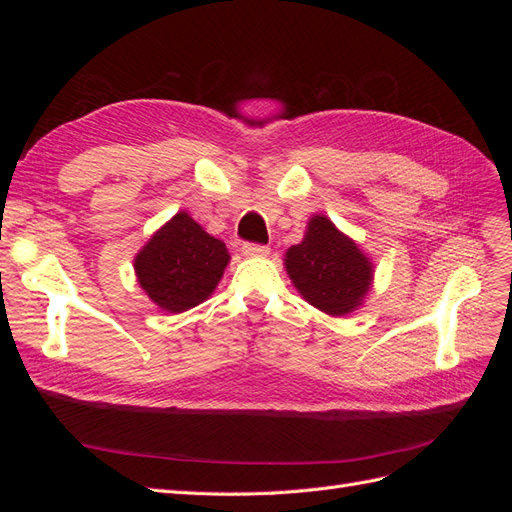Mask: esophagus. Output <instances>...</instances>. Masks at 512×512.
I'll return each instance as SVG.
<instances>
[{"mask_svg":"<svg viewBox=\"0 0 512 512\" xmlns=\"http://www.w3.org/2000/svg\"><path fill=\"white\" fill-rule=\"evenodd\" d=\"M241 252H243V256H247V258L267 256V254H269V245H258V243H243Z\"/></svg>","mask_w":512,"mask_h":512,"instance_id":"obj_1","label":"esophagus"}]
</instances>
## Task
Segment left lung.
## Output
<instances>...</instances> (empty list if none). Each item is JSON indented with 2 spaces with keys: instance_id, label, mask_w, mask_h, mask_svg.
Masks as SVG:
<instances>
[{
  "instance_id": "obj_1",
  "label": "left lung",
  "mask_w": 512,
  "mask_h": 512,
  "mask_svg": "<svg viewBox=\"0 0 512 512\" xmlns=\"http://www.w3.org/2000/svg\"><path fill=\"white\" fill-rule=\"evenodd\" d=\"M301 297L329 316H346L363 305L374 280V265L350 237L327 218L314 215L299 245L284 258Z\"/></svg>"
}]
</instances>
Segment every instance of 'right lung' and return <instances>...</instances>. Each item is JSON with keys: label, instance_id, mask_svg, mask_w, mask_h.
I'll list each match as a JSON object with an SVG mask.
<instances>
[{"label": "right lung", "instance_id": "1", "mask_svg": "<svg viewBox=\"0 0 512 512\" xmlns=\"http://www.w3.org/2000/svg\"><path fill=\"white\" fill-rule=\"evenodd\" d=\"M230 254L188 213L173 215L134 258L138 284L164 312L181 314L209 299Z\"/></svg>", "mask_w": 512, "mask_h": 512}]
</instances>
